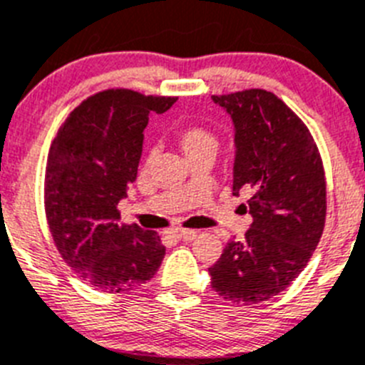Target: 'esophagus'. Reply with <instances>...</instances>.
<instances>
[{
  "mask_svg": "<svg viewBox=\"0 0 365 365\" xmlns=\"http://www.w3.org/2000/svg\"><path fill=\"white\" fill-rule=\"evenodd\" d=\"M173 235H175L176 238L192 240V238H196L198 231H192V229H175V231H173Z\"/></svg>",
  "mask_w": 365,
  "mask_h": 365,
  "instance_id": "obj_1",
  "label": "esophagus"
}]
</instances>
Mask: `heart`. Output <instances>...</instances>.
Returning a JSON list of instances; mask_svg holds the SVG:
<instances>
[{
  "mask_svg": "<svg viewBox=\"0 0 365 365\" xmlns=\"http://www.w3.org/2000/svg\"><path fill=\"white\" fill-rule=\"evenodd\" d=\"M176 142L182 147L189 160L198 158L203 154L215 156L218 149V138L207 125L202 123H185L176 130Z\"/></svg>",
  "mask_w": 365,
  "mask_h": 365,
  "instance_id": "obj_1",
  "label": "heart"
}]
</instances>
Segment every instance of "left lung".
Instances as JSON below:
<instances>
[{
    "label": "left lung",
    "instance_id": "1",
    "mask_svg": "<svg viewBox=\"0 0 365 365\" xmlns=\"http://www.w3.org/2000/svg\"><path fill=\"white\" fill-rule=\"evenodd\" d=\"M212 100L235 123L232 195L251 192L252 223L209 267L211 287L258 304L287 289L313 256L326 225V173L309 129L277 94L245 88Z\"/></svg>",
    "mask_w": 365,
    "mask_h": 365
}]
</instances>
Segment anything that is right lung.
Instances as JSON below:
<instances>
[{
  "label": "right lung",
  "mask_w": 365,
  "mask_h": 365,
  "mask_svg": "<svg viewBox=\"0 0 365 365\" xmlns=\"http://www.w3.org/2000/svg\"><path fill=\"white\" fill-rule=\"evenodd\" d=\"M176 100L105 88L81 101L52 140L45 167L48 231L65 264L98 291H129L162 265L160 236L118 223V203L136 182L143 129Z\"/></svg>",
  "instance_id": "1"
}]
</instances>
